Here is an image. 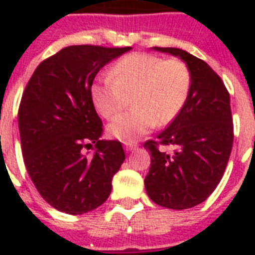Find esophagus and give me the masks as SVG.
I'll use <instances>...</instances> for the list:
<instances>
[{
    "label": "esophagus",
    "instance_id": "34e87169",
    "mask_svg": "<svg viewBox=\"0 0 255 255\" xmlns=\"http://www.w3.org/2000/svg\"><path fill=\"white\" fill-rule=\"evenodd\" d=\"M136 148H137V144H135V143H126V149H127L128 152L133 151V149H136Z\"/></svg>",
    "mask_w": 255,
    "mask_h": 255
}]
</instances>
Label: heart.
<instances>
[{
	"label": "heart",
	"instance_id": "heart-1",
	"mask_svg": "<svg viewBox=\"0 0 255 255\" xmlns=\"http://www.w3.org/2000/svg\"><path fill=\"white\" fill-rule=\"evenodd\" d=\"M192 75L178 59L136 53L112 66L110 77L92 85L91 99L96 111L112 118L122 111L132 95L131 111L120 114L108 126V133L123 143H133L156 124H167L184 107Z\"/></svg>",
	"mask_w": 255,
	"mask_h": 255
}]
</instances>
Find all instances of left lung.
Here are the masks:
<instances>
[{"instance_id": "1", "label": "left lung", "mask_w": 255, "mask_h": 255, "mask_svg": "<svg viewBox=\"0 0 255 255\" xmlns=\"http://www.w3.org/2000/svg\"><path fill=\"white\" fill-rule=\"evenodd\" d=\"M178 57L192 75L184 107L157 136L144 144L151 167L144 185L148 197L168 209H189L213 193L221 181L233 147L230 96L224 82L206 62L176 47H152ZM172 145L174 152L158 149Z\"/></svg>"}]
</instances>
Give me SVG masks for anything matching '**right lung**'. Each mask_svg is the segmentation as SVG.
<instances>
[{
    "instance_id": "right-lung-1",
    "label": "right lung",
    "mask_w": 255,
    "mask_h": 255,
    "mask_svg": "<svg viewBox=\"0 0 255 255\" xmlns=\"http://www.w3.org/2000/svg\"><path fill=\"white\" fill-rule=\"evenodd\" d=\"M132 47L69 46L39 63L22 94V155L43 200L59 212L83 214L108 198L123 164L122 143L100 140L103 123L91 99L102 67ZM96 144L87 158L83 147Z\"/></svg>"
}]
</instances>
